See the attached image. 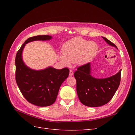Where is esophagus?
Returning a JSON list of instances; mask_svg holds the SVG:
<instances>
[{
    "label": "esophagus",
    "mask_w": 135,
    "mask_h": 135,
    "mask_svg": "<svg viewBox=\"0 0 135 135\" xmlns=\"http://www.w3.org/2000/svg\"><path fill=\"white\" fill-rule=\"evenodd\" d=\"M73 74H74V73H73V71L71 70H70V71H69V76H71L73 75Z\"/></svg>",
    "instance_id": "34e87169"
}]
</instances>
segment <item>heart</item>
Instances as JSON below:
<instances>
[{"label": "heart", "instance_id": "b5f03b06", "mask_svg": "<svg viewBox=\"0 0 135 135\" xmlns=\"http://www.w3.org/2000/svg\"><path fill=\"white\" fill-rule=\"evenodd\" d=\"M98 49L99 47L96 42L76 37L64 44L62 54L58 55V57L66 66H70L71 63L76 62L79 65H83L95 57Z\"/></svg>", "mask_w": 135, "mask_h": 135}]
</instances>
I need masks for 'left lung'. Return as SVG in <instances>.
I'll return each instance as SVG.
<instances>
[{
  "instance_id": "left-lung-1",
  "label": "left lung",
  "mask_w": 135,
  "mask_h": 135,
  "mask_svg": "<svg viewBox=\"0 0 135 135\" xmlns=\"http://www.w3.org/2000/svg\"><path fill=\"white\" fill-rule=\"evenodd\" d=\"M109 46L118 48L108 39L102 36ZM74 73L76 92L80 101L89 107H99L109 102L118 89L121 70L105 78H96L91 75V64L88 63L77 69Z\"/></svg>"
}]
</instances>
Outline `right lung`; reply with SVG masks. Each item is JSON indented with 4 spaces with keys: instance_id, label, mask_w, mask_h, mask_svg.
<instances>
[{
    "instance_id": "1",
    "label": "right lung",
    "mask_w": 135,
    "mask_h": 135,
    "mask_svg": "<svg viewBox=\"0 0 135 135\" xmlns=\"http://www.w3.org/2000/svg\"><path fill=\"white\" fill-rule=\"evenodd\" d=\"M51 35H38L28 38L22 45L16 56V80L23 97L30 103L38 107H48L54 104L62 83L69 76L68 68L56 69L49 66L42 70H34L24 62L22 52L28 43L48 41Z\"/></svg>"
}]
</instances>
